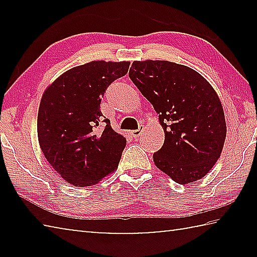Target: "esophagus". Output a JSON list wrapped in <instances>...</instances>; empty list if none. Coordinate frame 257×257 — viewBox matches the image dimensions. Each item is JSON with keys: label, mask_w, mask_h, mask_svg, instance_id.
I'll list each match as a JSON object with an SVG mask.
<instances>
[{"label": "esophagus", "mask_w": 257, "mask_h": 257, "mask_svg": "<svg viewBox=\"0 0 257 257\" xmlns=\"http://www.w3.org/2000/svg\"><path fill=\"white\" fill-rule=\"evenodd\" d=\"M143 130H144V125L141 124V125H139V128H138L137 130H133V132L130 133V134H132V136H133L134 138H138V137L142 135Z\"/></svg>", "instance_id": "esophagus-1"}]
</instances>
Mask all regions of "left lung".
<instances>
[{"instance_id":"left-lung-1","label":"left lung","mask_w":257,"mask_h":257,"mask_svg":"<svg viewBox=\"0 0 257 257\" xmlns=\"http://www.w3.org/2000/svg\"><path fill=\"white\" fill-rule=\"evenodd\" d=\"M129 77L164 130L154 164L180 185L205 177L227 136L222 104L210 82L194 69L161 60L134 61Z\"/></svg>"}]
</instances>
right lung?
<instances>
[{"instance_id": "add662e5", "label": "right lung", "mask_w": 257, "mask_h": 257, "mask_svg": "<svg viewBox=\"0 0 257 257\" xmlns=\"http://www.w3.org/2000/svg\"><path fill=\"white\" fill-rule=\"evenodd\" d=\"M129 64L92 61L63 72L43 93L38 142L52 168L70 185H96L118 169L127 142L103 118L99 104L108 85L124 76Z\"/></svg>"}]
</instances>
